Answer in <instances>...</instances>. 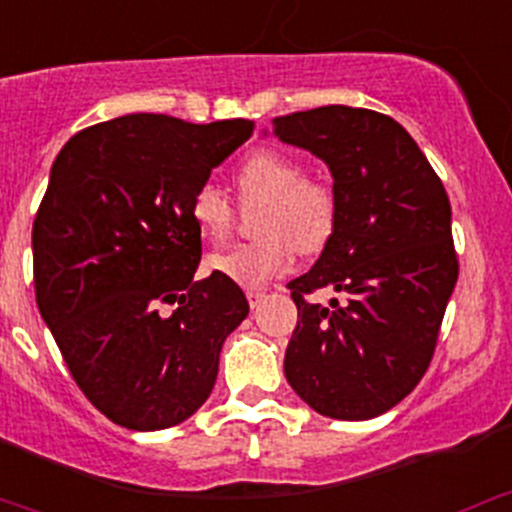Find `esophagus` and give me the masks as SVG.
I'll use <instances>...</instances> for the list:
<instances>
[{
  "label": "esophagus",
  "instance_id": "1",
  "mask_svg": "<svg viewBox=\"0 0 512 512\" xmlns=\"http://www.w3.org/2000/svg\"><path fill=\"white\" fill-rule=\"evenodd\" d=\"M262 299H265V292H262V289H247V302H250L252 309H255Z\"/></svg>",
  "mask_w": 512,
  "mask_h": 512
}]
</instances>
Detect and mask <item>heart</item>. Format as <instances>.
<instances>
[{
	"label": "heart",
	"mask_w": 512,
	"mask_h": 512,
	"mask_svg": "<svg viewBox=\"0 0 512 512\" xmlns=\"http://www.w3.org/2000/svg\"><path fill=\"white\" fill-rule=\"evenodd\" d=\"M235 180L242 203L265 205L260 220L265 240L210 257L208 267L215 275L255 289L294 265V245L302 252H317L327 245L337 223V198L324 180L304 178L297 160L275 151H257L242 160ZM190 215L210 242L227 240L235 223L232 203L210 183L195 190Z\"/></svg>",
	"instance_id": "b5f03b06"
}]
</instances>
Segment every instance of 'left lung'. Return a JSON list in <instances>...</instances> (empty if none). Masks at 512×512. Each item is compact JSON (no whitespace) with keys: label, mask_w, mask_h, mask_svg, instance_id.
<instances>
[{"label":"left lung","mask_w":512,"mask_h":512,"mask_svg":"<svg viewBox=\"0 0 512 512\" xmlns=\"http://www.w3.org/2000/svg\"><path fill=\"white\" fill-rule=\"evenodd\" d=\"M272 136L324 160L337 198L322 255L287 285L299 322L285 376L317 414L381 416L426 374L456 287L448 195L414 138L384 113L297 111L275 118ZM314 288L338 297L314 305L303 297Z\"/></svg>","instance_id":"8db88e82"}]
</instances>
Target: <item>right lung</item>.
I'll return each mask as SVG.
<instances>
[{
    "label": "right lung",
    "mask_w": 512,
    "mask_h": 512,
    "mask_svg": "<svg viewBox=\"0 0 512 512\" xmlns=\"http://www.w3.org/2000/svg\"><path fill=\"white\" fill-rule=\"evenodd\" d=\"M252 128L128 113L76 133L51 165L32 230L36 304L79 389L118 426L160 431L193 416L250 312L235 282H195L190 203Z\"/></svg>",
    "instance_id": "obj_1"
}]
</instances>
